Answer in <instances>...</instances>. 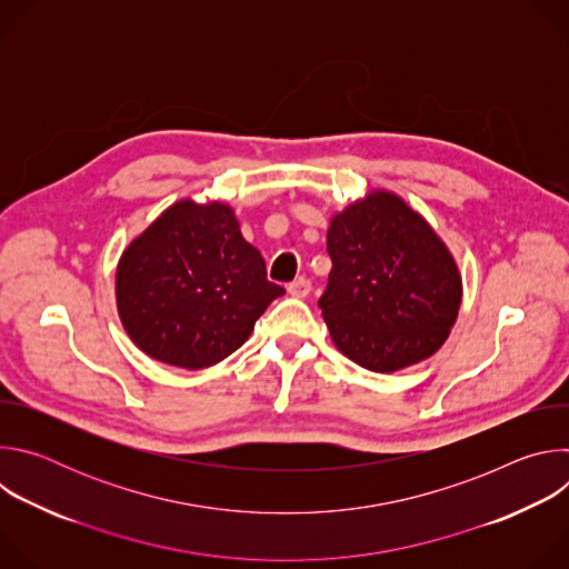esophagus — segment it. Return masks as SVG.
<instances>
[{
    "label": "esophagus",
    "mask_w": 569,
    "mask_h": 569,
    "mask_svg": "<svg viewBox=\"0 0 569 569\" xmlns=\"http://www.w3.org/2000/svg\"><path fill=\"white\" fill-rule=\"evenodd\" d=\"M310 290H312V286H310V281L303 279V277H299V279H295L292 283H288V292H290L292 297H308Z\"/></svg>",
    "instance_id": "obj_1"
}]
</instances>
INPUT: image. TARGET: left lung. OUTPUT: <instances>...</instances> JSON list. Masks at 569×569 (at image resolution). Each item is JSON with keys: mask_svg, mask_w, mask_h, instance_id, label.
I'll list each match as a JSON object with an SVG mask.
<instances>
[{"mask_svg": "<svg viewBox=\"0 0 569 569\" xmlns=\"http://www.w3.org/2000/svg\"><path fill=\"white\" fill-rule=\"evenodd\" d=\"M327 250L333 268L319 308L349 360L391 373L439 351L459 312L461 274L421 213L371 191L333 216Z\"/></svg>", "mask_w": 569, "mask_h": 569, "instance_id": "1", "label": "left lung"}]
</instances>
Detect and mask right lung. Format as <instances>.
Returning a JSON list of instances; mask_svg holds the SVG:
<instances>
[{"label":"right lung","mask_w":569,"mask_h":569,"mask_svg":"<svg viewBox=\"0 0 569 569\" xmlns=\"http://www.w3.org/2000/svg\"><path fill=\"white\" fill-rule=\"evenodd\" d=\"M286 290L242 238L233 209L180 200L126 248L117 308L130 340L150 358L204 369L242 347Z\"/></svg>","instance_id":"add662e5"}]
</instances>
